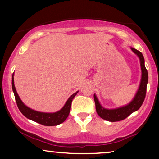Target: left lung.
<instances>
[{"label": "left lung", "mask_w": 159, "mask_h": 159, "mask_svg": "<svg viewBox=\"0 0 159 159\" xmlns=\"http://www.w3.org/2000/svg\"><path fill=\"white\" fill-rule=\"evenodd\" d=\"M132 51L134 53L138 56L140 60V66L142 70V78L140 84V87L137 92L132 102L128 105L123 106V107L115 108V109H106L102 107L100 104L99 101H98L96 95H94V101L95 103V109H96L97 114L99 115L100 117L105 119L106 121H119L129 116L132 113L138 111L144 101L145 95H146V88L147 84L148 81V74L145 66V61L143 54L135 48H131Z\"/></svg>", "instance_id": "left-lung-1"}]
</instances>
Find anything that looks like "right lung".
Returning a JSON list of instances; mask_svg holds the SVG:
<instances>
[{
    "instance_id": "right-lung-1",
    "label": "right lung",
    "mask_w": 159,
    "mask_h": 159,
    "mask_svg": "<svg viewBox=\"0 0 159 159\" xmlns=\"http://www.w3.org/2000/svg\"><path fill=\"white\" fill-rule=\"evenodd\" d=\"M12 89L13 91H14L17 106H18L19 109L21 114L27 117V119H31V120L36 121V122L44 126H56L64 122L67 117H68L69 112H70L72 100L78 93L77 91V92L74 93L73 95H71V97H69V98L67 100L66 103H65L64 107L59 111L56 113H51L50 114V113L36 111H34L31 109V108H28L27 106H26L22 103V101H21L18 94H17L16 88H15L14 82V74L12 75Z\"/></svg>"
}]
</instances>
